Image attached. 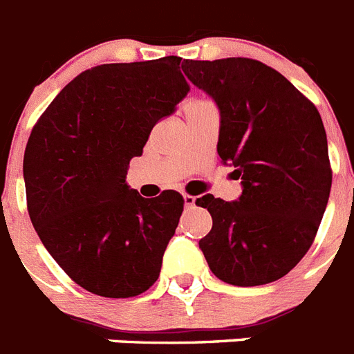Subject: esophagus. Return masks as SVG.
Instances as JSON below:
<instances>
[{"label":"esophagus","instance_id":"obj_1","mask_svg":"<svg viewBox=\"0 0 354 354\" xmlns=\"http://www.w3.org/2000/svg\"><path fill=\"white\" fill-rule=\"evenodd\" d=\"M184 206H186V208H192V206H195V197L194 195H184Z\"/></svg>","mask_w":354,"mask_h":354}]
</instances>
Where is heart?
I'll return each instance as SVG.
<instances>
[{"label": "heart", "mask_w": 354, "mask_h": 354, "mask_svg": "<svg viewBox=\"0 0 354 354\" xmlns=\"http://www.w3.org/2000/svg\"><path fill=\"white\" fill-rule=\"evenodd\" d=\"M192 103H198V101H192Z\"/></svg>", "instance_id": "1"}]
</instances>
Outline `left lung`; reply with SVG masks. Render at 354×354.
<instances>
[{
	"label": "left lung",
	"instance_id": "8db88e82",
	"mask_svg": "<svg viewBox=\"0 0 354 354\" xmlns=\"http://www.w3.org/2000/svg\"><path fill=\"white\" fill-rule=\"evenodd\" d=\"M183 70L218 104V157L244 186L235 203L213 195L195 201L213 218L198 248L223 282H275L308 253L328 206L333 171L322 118L261 61L184 59Z\"/></svg>",
	"mask_w": 354,
	"mask_h": 354
}]
</instances>
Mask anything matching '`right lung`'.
I'll return each instance as SVG.
<instances>
[{
    "label": "right lung",
    "mask_w": 354,
    "mask_h": 354,
    "mask_svg": "<svg viewBox=\"0 0 354 354\" xmlns=\"http://www.w3.org/2000/svg\"><path fill=\"white\" fill-rule=\"evenodd\" d=\"M180 57L112 63L72 79L32 128L23 159L26 206L43 246L75 284L106 299L145 293L183 215V195L145 198L130 159L186 97Z\"/></svg>",
    "instance_id": "right-lung-1"
}]
</instances>
